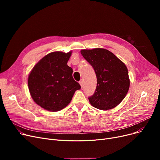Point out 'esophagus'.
I'll return each instance as SVG.
<instances>
[{
    "mask_svg": "<svg viewBox=\"0 0 160 160\" xmlns=\"http://www.w3.org/2000/svg\"><path fill=\"white\" fill-rule=\"evenodd\" d=\"M79 83H80V86H81V87L82 88V87H83V80H81L79 82Z\"/></svg>",
    "mask_w": 160,
    "mask_h": 160,
    "instance_id": "1",
    "label": "esophagus"
}]
</instances>
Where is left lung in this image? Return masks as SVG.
I'll use <instances>...</instances> for the list:
<instances>
[{
    "mask_svg": "<svg viewBox=\"0 0 160 160\" xmlns=\"http://www.w3.org/2000/svg\"><path fill=\"white\" fill-rule=\"evenodd\" d=\"M81 54L93 67L97 77V88L94 94L88 97L89 102L102 110L116 107L129 89L127 66L106 49L82 50Z\"/></svg>",
    "mask_w": 160,
    "mask_h": 160,
    "instance_id": "8db88e82",
    "label": "left lung"
}]
</instances>
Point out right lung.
Instances as JSON below:
<instances>
[{"label": "right lung", "instance_id": "1", "mask_svg": "<svg viewBox=\"0 0 160 160\" xmlns=\"http://www.w3.org/2000/svg\"><path fill=\"white\" fill-rule=\"evenodd\" d=\"M71 52H51L33 67L28 80L34 102L46 110L57 112L69 104L74 92L81 88L67 65Z\"/></svg>", "mask_w": 160, "mask_h": 160}]
</instances>
